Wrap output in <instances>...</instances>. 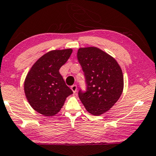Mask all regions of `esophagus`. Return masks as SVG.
Instances as JSON below:
<instances>
[{"label": "esophagus", "mask_w": 156, "mask_h": 156, "mask_svg": "<svg viewBox=\"0 0 156 156\" xmlns=\"http://www.w3.org/2000/svg\"><path fill=\"white\" fill-rule=\"evenodd\" d=\"M71 89H72V90L73 91V93H76V90H77V87H76V84H73L72 86H71Z\"/></svg>", "instance_id": "obj_1"}]
</instances>
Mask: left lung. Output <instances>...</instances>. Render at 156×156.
<instances>
[{"instance_id": "left-lung-1", "label": "left lung", "mask_w": 156, "mask_h": 156, "mask_svg": "<svg viewBox=\"0 0 156 156\" xmlns=\"http://www.w3.org/2000/svg\"><path fill=\"white\" fill-rule=\"evenodd\" d=\"M77 59L83 70L87 89L78 95L86 110L99 116L109 110L124 89V76L117 61L96 47L81 48Z\"/></svg>"}]
</instances>
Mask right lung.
Returning <instances> with one entry per match:
<instances>
[{"label": "right lung", "instance_id": "obj_1", "mask_svg": "<svg viewBox=\"0 0 156 156\" xmlns=\"http://www.w3.org/2000/svg\"><path fill=\"white\" fill-rule=\"evenodd\" d=\"M72 49L55 50L34 63L24 81V93L34 110L45 116H54L73 93L59 69L68 61Z\"/></svg>", "mask_w": 156, "mask_h": 156}]
</instances>
